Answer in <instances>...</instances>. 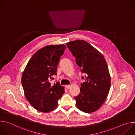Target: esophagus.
<instances>
[{
  "mask_svg": "<svg viewBox=\"0 0 135 135\" xmlns=\"http://www.w3.org/2000/svg\"><path fill=\"white\" fill-rule=\"evenodd\" d=\"M65 87H66L67 89H69V88L71 87L70 85H66L65 86Z\"/></svg>",
  "mask_w": 135,
  "mask_h": 135,
  "instance_id": "obj_1",
  "label": "esophagus"
}]
</instances>
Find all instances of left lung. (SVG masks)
I'll return each mask as SVG.
<instances>
[{"mask_svg": "<svg viewBox=\"0 0 135 135\" xmlns=\"http://www.w3.org/2000/svg\"><path fill=\"white\" fill-rule=\"evenodd\" d=\"M66 45L85 74L80 93L74 98L76 105L83 112H94L103 105L110 91L111 77L107 61L100 52L84 40L70 41Z\"/></svg>", "mask_w": 135, "mask_h": 135, "instance_id": "obj_1", "label": "left lung"}]
</instances>
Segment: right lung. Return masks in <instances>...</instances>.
I'll use <instances>...</instances> for the list:
<instances>
[{"label": "right lung", "mask_w": 135, "mask_h": 135, "mask_svg": "<svg viewBox=\"0 0 135 135\" xmlns=\"http://www.w3.org/2000/svg\"><path fill=\"white\" fill-rule=\"evenodd\" d=\"M66 48L64 44L44 47L31 58L22 76V85L26 99L36 110L49 112L58 106V101L65 93L59 82L52 85L50 81L57 75L59 59Z\"/></svg>", "instance_id": "add662e5"}]
</instances>
